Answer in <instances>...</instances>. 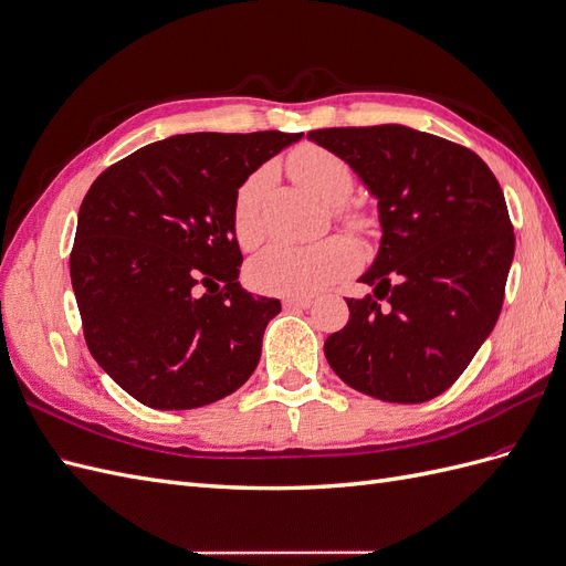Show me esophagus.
Returning a JSON list of instances; mask_svg holds the SVG:
<instances>
[{
	"label": "esophagus",
	"mask_w": 566,
	"mask_h": 566,
	"mask_svg": "<svg viewBox=\"0 0 566 566\" xmlns=\"http://www.w3.org/2000/svg\"><path fill=\"white\" fill-rule=\"evenodd\" d=\"M283 306L287 312H300V310H310L312 300L310 297H285Z\"/></svg>",
	"instance_id": "obj_1"
}]
</instances>
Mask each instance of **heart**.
Instances as JSON below:
<instances>
[{"instance_id": "heart-1", "label": "heart", "mask_w": 566, "mask_h": 566, "mask_svg": "<svg viewBox=\"0 0 566 566\" xmlns=\"http://www.w3.org/2000/svg\"><path fill=\"white\" fill-rule=\"evenodd\" d=\"M285 167L290 177L302 184L323 202L333 205V214L349 231L373 235L378 219L366 208H342L354 188L349 163L337 153L304 144L290 153ZM269 184L266 169L252 172L233 196L231 229L241 248H254L264 235V191ZM358 266V250L345 235H328L316 243H271L250 256L248 281L254 290L281 297H310L323 287L347 276Z\"/></svg>"}]
</instances>
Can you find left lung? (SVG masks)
<instances>
[{
  "instance_id": "left-lung-1",
  "label": "left lung",
  "mask_w": 566,
  "mask_h": 566,
  "mask_svg": "<svg viewBox=\"0 0 566 566\" xmlns=\"http://www.w3.org/2000/svg\"><path fill=\"white\" fill-rule=\"evenodd\" d=\"M378 198L382 241L347 300L349 323L325 339L331 368L356 391L422 403L447 391L499 321L515 233L499 179L474 150L403 125L314 129ZM386 304L382 305L381 302Z\"/></svg>"
}]
</instances>
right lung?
Listing matches in <instances>:
<instances>
[{
  "mask_svg": "<svg viewBox=\"0 0 566 566\" xmlns=\"http://www.w3.org/2000/svg\"><path fill=\"white\" fill-rule=\"evenodd\" d=\"M302 134H177L104 169L84 196L71 252L82 331L129 397L188 410L254 373L279 300L238 283L233 196Z\"/></svg>",
  "mask_w": 566,
  "mask_h": 566,
  "instance_id": "obj_1",
  "label": "right lung"
}]
</instances>
